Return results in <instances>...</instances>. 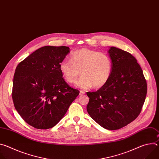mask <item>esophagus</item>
Returning <instances> with one entry per match:
<instances>
[{
  "label": "esophagus",
  "mask_w": 159,
  "mask_h": 159,
  "mask_svg": "<svg viewBox=\"0 0 159 159\" xmlns=\"http://www.w3.org/2000/svg\"><path fill=\"white\" fill-rule=\"evenodd\" d=\"M84 94H85V92L83 91V90H80L79 95H80V96H82V95H84Z\"/></svg>",
  "instance_id": "esophagus-1"
}]
</instances>
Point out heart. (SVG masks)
<instances>
[{
  "label": "heart",
  "instance_id": "1",
  "mask_svg": "<svg viewBox=\"0 0 159 159\" xmlns=\"http://www.w3.org/2000/svg\"><path fill=\"white\" fill-rule=\"evenodd\" d=\"M65 80L75 83L81 72L77 86L88 89L93 86L99 89L110 79L112 63L111 58L104 53L88 48H82L71 54L70 60H64L59 65Z\"/></svg>",
  "mask_w": 159,
  "mask_h": 159
}]
</instances>
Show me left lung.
I'll use <instances>...</instances> for the list:
<instances>
[{"mask_svg": "<svg viewBox=\"0 0 159 159\" xmlns=\"http://www.w3.org/2000/svg\"><path fill=\"white\" fill-rule=\"evenodd\" d=\"M112 70L107 83L96 92L87 93V110L102 128L120 129L138 117L144 104L147 85L137 60L129 53L111 47L107 51Z\"/></svg>", "mask_w": 159, "mask_h": 159, "instance_id": "obj_1", "label": "left lung"}]
</instances>
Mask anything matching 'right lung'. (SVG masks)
Wrapping results in <instances>:
<instances>
[{"instance_id":"1","label":"right lung","mask_w":159,"mask_h":159,"mask_svg":"<svg viewBox=\"0 0 159 159\" xmlns=\"http://www.w3.org/2000/svg\"><path fill=\"white\" fill-rule=\"evenodd\" d=\"M67 47H41L17 66L13 79L14 107L28 124L37 129L55 126L79 94L63 79L59 65Z\"/></svg>"}]
</instances>
